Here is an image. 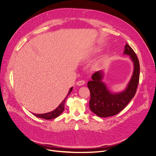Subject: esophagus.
Masks as SVG:
<instances>
[{
    "label": "esophagus",
    "instance_id": "esophagus-1",
    "mask_svg": "<svg viewBox=\"0 0 156 156\" xmlns=\"http://www.w3.org/2000/svg\"><path fill=\"white\" fill-rule=\"evenodd\" d=\"M85 83V81H84V80H80V81H78L76 82V84L78 86H81V85H83V84Z\"/></svg>",
    "mask_w": 156,
    "mask_h": 156
}]
</instances>
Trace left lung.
Masks as SVG:
<instances>
[{
    "label": "left lung",
    "mask_w": 156,
    "mask_h": 156,
    "mask_svg": "<svg viewBox=\"0 0 156 156\" xmlns=\"http://www.w3.org/2000/svg\"><path fill=\"white\" fill-rule=\"evenodd\" d=\"M124 54L130 56L134 64V72L130 81L124 91L113 93L101 80L103 71H98L91 76L92 80L88 82L90 91V108L99 117L106 118L115 116L122 111L134 96L139 80L140 66L137 56L132 48L126 44Z\"/></svg>",
    "instance_id": "obj_1"
}]
</instances>
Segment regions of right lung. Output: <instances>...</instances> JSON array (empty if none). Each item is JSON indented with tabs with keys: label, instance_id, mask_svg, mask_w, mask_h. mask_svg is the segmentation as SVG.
<instances>
[{
	"label": "right lung",
	"instance_id": "obj_1",
	"mask_svg": "<svg viewBox=\"0 0 156 156\" xmlns=\"http://www.w3.org/2000/svg\"><path fill=\"white\" fill-rule=\"evenodd\" d=\"M72 90H73V87H72L69 89V92L68 93L66 96L64 98L63 101L55 110H53L51 112H49L44 113V114H34V115H35V116H37L38 118L45 119H52L56 117H58V116H60L62 114L63 110L65 109V103L66 100L68 98V96H69V94L71 93V92H72Z\"/></svg>",
	"mask_w": 156,
	"mask_h": 156
}]
</instances>
